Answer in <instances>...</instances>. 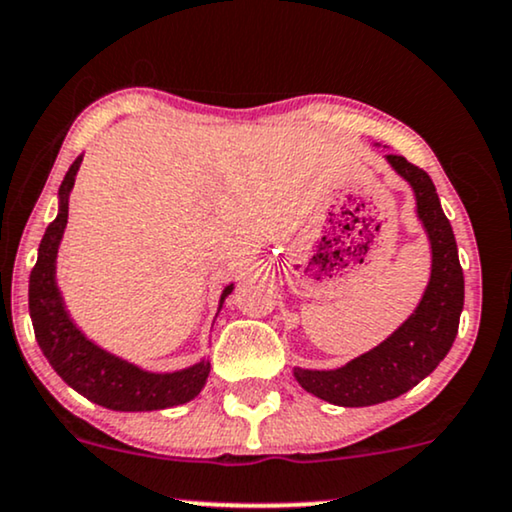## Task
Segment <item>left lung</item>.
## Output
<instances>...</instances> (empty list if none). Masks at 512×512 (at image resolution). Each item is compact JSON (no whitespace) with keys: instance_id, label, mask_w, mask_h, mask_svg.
I'll return each instance as SVG.
<instances>
[{"instance_id":"1","label":"left lung","mask_w":512,"mask_h":512,"mask_svg":"<svg viewBox=\"0 0 512 512\" xmlns=\"http://www.w3.org/2000/svg\"><path fill=\"white\" fill-rule=\"evenodd\" d=\"M387 163L416 193L418 219L432 245V274L416 312L371 352L335 371L295 368V380L304 390L335 406L383 404L416 387L449 354L463 312V269L435 184L404 155L390 153Z\"/></svg>"}]
</instances>
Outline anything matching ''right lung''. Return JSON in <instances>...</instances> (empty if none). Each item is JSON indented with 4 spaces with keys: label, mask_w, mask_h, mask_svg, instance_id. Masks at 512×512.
<instances>
[{
    "label": "right lung",
    "mask_w": 512,
    "mask_h": 512,
    "mask_svg": "<svg viewBox=\"0 0 512 512\" xmlns=\"http://www.w3.org/2000/svg\"><path fill=\"white\" fill-rule=\"evenodd\" d=\"M82 155H77L58 189V215L47 226L37 252V264L30 271V319L35 328L37 345L49 359L54 371L66 383L94 404L113 411H158L186 404L203 390L210 375L208 361L174 373H148L139 366L115 357L106 349L96 347L70 321L66 304L56 286V255L63 229L68 224V198L73 191L75 174L80 170ZM234 283L224 288L219 309Z\"/></svg>",
    "instance_id": "right-lung-1"
}]
</instances>
